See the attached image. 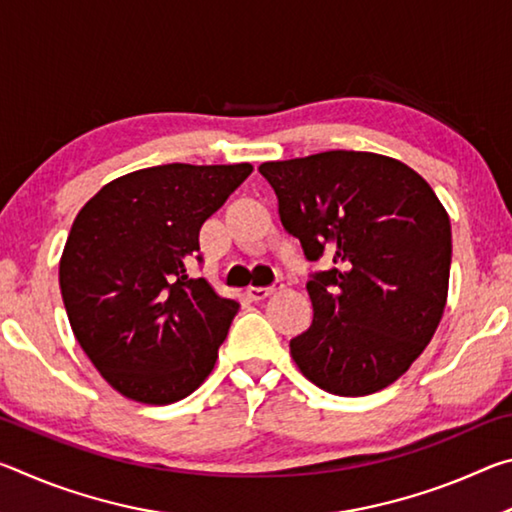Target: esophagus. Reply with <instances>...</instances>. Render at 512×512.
<instances>
[{"label":"esophagus","instance_id":"34e87169","mask_svg":"<svg viewBox=\"0 0 512 512\" xmlns=\"http://www.w3.org/2000/svg\"><path fill=\"white\" fill-rule=\"evenodd\" d=\"M277 289H282V282H275L273 287H250L246 293H248L250 300L259 302V300H266L268 296H273Z\"/></svg>","mask_w":512,"mask_h":512}]
</instances>
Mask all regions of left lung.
I'll use <instances>...</instances> for the list:
<instances>
[{
    "mask_svg": "<svg viewBox=\"0 0 512 512\" xmlns=\"http://www.w3.org/2000/svg\"><path fill=\"white\" fill-rule=\"evenodd\" d=\"M259 173L309 262L314 320L291 357L318 388L361 397L400 379L443 318L452 264L445 207L404 162L363 151H325L264 162Z\"/></svg>",
    "mask_w": 512,
    "mask_h": 512,
    "instance_id": "1",
    "label": "left lung"
}]
</instances>
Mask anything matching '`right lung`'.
I'll return each instance as SVG.
<instances>
[{
  "label": "right lung",
  "mask_w": 512,
  "mask_h": 512,
  "mask_svg": "<svg viewBox=\"0 0 512 512\" xmlns=\"http://www.w3.org/2000/svg\"><path fill=\"white\" fill-rule=\"evenodd\" d=\"M244 164H160L112 180L74 219L60 293L76 341L128 400L171 404L210 375L239 302L187 275L201 225Z\"/></svg>",
  "instance_id": "add662e5"
}]
</instances>
